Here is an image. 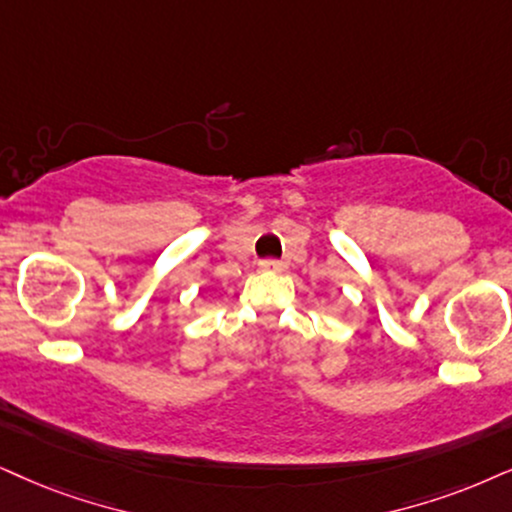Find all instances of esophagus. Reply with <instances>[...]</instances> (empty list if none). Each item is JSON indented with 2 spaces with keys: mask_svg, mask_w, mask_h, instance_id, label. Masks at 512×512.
<instances>
[{
  "mask_svg": "<svg viewBox=\"0 0 512 512\" xmlns=\"http://www.w3.org/2000/svg\"><path fill=\"white\" fill-rule=\"evenodd\" d=\"M260 269H262V271H281L283 264L278 262V260H262V262H260Z\"/></svg>",
  "mask_w": 512,
  "mask_h": 512,
  "instance_id": "esophagus-1",
  "label": "esophagus"
}]
</instances>
